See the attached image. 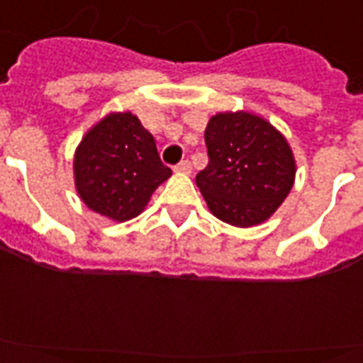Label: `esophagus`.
Returning <instances> with one entry per match:
<instances>
[{"label": "esophagus", "mask_w": 363, "mask_h": 363, "mask_svg": "<svg viewBox=\"0 0 363 363\" xmlns=\"http://www.w3.org/2000/svg\"><path fill=\"white\" fill-rule=\"evenodd\" d=\"M176 172H179V174H191V163H189L187 160L182 161V163L176 164Z\"/></svg>", "instance_id": "esophagus-1"}]
</instances>
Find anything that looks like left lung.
<instances>
[{"instance_id": "1", "label": "left lung", "mask_w": 363, "mask_h": 363, "mask_svg": "<svg viewBox=\"0 0 363 363\" xmlns=\"http://www.w3.org/2000/svg\"><path fill=\"white\" fill-rule=\"evenodd\" d=\"M209 163L196 185L223 223L250 228L277 211L295 184L296 164L286 137L262 116L217 113L206 128Z\"/></svg>"}]
</instances>
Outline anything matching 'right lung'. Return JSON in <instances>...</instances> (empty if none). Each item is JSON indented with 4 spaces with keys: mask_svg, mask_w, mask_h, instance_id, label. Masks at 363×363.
<instances>
[{
    "mask_svg": "<svg viewBox=\"0 0 363 363\" xmlns=\"http://www.w3.org/2000/svg\"><path fill=\"white\" fill-rule=\"evenodd\" d=\"M170 174L152 133L130 111L104 116L86 131L74 155L79 199L116 223L143 213L152 193Z\"/></svg>",
    "mask_w": 363,
    "mask_h": 363,
    "instance_id": "right-lung-1",
    "label": "right lung"
}]
</instances>
